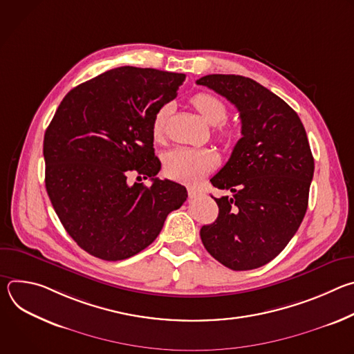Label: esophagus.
<instances>
[{
    "label": "esophagus",
    "instance_id": "34e87169",
    "mask_svg": "<svg viewBox=\"0 0 354 354\" xmlns=\"http://www.w3.org/2000/svg\"><path fill=\"white\" fill-rule=\"evenodd\" d=\"M187 193H189V197H197L198 194H200V192L197 190V189H194V187H187Z\"/></svg>",
    "mask_w": 354,
    "mask_h": 354
}]
</instances>
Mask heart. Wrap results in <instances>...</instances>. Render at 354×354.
<instances>
[{
    "instance_id": "obj_1",
    "label": "heart",
    "mask_w": 354,
    "mask_h": 354,
    "mask_svg": "<svg viewBox=\"0 0 354 354\" xmlns=\"http://www.w3.org/2000/svg\"><path fill=\"white\" fill-rule=\"evenodd\" d=\"M193 108L200 113L210 126H218V133L227 134L228 130L221 124L227 119V106L223 100L212 93L200 92L192 97ZM169 106H161L153 119V134L160 138L164 130L165 119L168 116ZM217 165V157L209 148H189L179 147L165 156L164 169L165 174L180 182L194 183L206 176Z\"/></svg>"
}]
</instances>
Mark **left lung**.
<instances>
[{
	"label": "left lung",
	"mask_w": 354,
	"mask_h": 354,
	"mask_svg": "<svg viewBox=\"0 0 354 354\" xmlns=\"http://www.w3.org/2000/svg\"><path fill=\"white\" fill-rule=\"evenodd\" d=\"M238 109L242 137L210 182L218 217L200 230L209 254L232 270L273 261L297 232L308 207L314 157L298 115L276 93L242 77L210 74L196 81Z\"/></svg>",
	"instance_id": "left-lung-1"
}]
</instances>
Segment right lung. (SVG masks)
Returning <instances> with one entry per match:
<instances>
[{
    "instance_id": "1",
    "label": "right lung",
    "mask_w": 354,
    "mask_h": 354,
    "mask_svg": "<svg viewBox=\"0 0 354 354\" xmlns=\"http://www.w3.org/2000/svg\"><path fill=\"white\" fill-rule=\"evenodd\" d=\"M186 75L119 67L71 89L43 141L46 190L70 236L89 255L115 262L153 243L186 187L158 179L153 119ZM134 171L151 187L129 185Z\"/></svg>"
}]
</instances>
